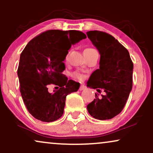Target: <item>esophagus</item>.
I'll return each mask as SVG.
<instances>
[{"instance_id":"obj_1","label":"esophagus","mask_w":153,"mask_h":153,"mask_svg":"<svg viewBox=\"0 0 153 153\" xmlns=\"http://www.w3.org/2000/svg\"><path fill=\"white\" fill-rule=\"evenodd\" d=\"M85 88H86V87H85V85H80V88H79V90L82 91V90H84V89H85Z\"/></svg>"}]
</instances>
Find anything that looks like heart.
Listing matches in <instances>:
<instances>
[{
  "instance_id": "obj_1",
  "label": "heart",
  "mask_w": 153,
  "mask_h": 153,
  "mask_svg": "<svg viewBox=\"0 0 153 153\" xmlns=\"http://www.w3.org/2000/svg\"><path fill=\"white\" fill-rule=\"evenodd\" d=\"M95 50H94V48L88 47V48H85V50H84L83 53L84 54H89V53H91V52H94V51H95ZM67 58H68V56H67ZM72 75H73V78L78 79V80H82V79H83V78H84L83 75H82L81 73H78V72H75V73H73V74H72Z\"/></svg>"
}]
</instances>
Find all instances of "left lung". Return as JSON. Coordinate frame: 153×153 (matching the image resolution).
Listing matches in <instances>:
<instances>
[{"label":"left lung","instance_id":"obj_1","mask_svg":"<svg viewBox=\"0 0 153 153\" xmlns=\"http://www.w3.org/2000/svg\"><path fill=\"white\" fill-rule=\"evenodd\" d=\"M87 36L101 54L100 66L91 75L87 86L96 89V99L87 106L95 119L108 120L123 110L132 88L133 62L128 50L113 36L101 31H90Z\"/></svg>","mask_w":153,"mask_h":153}]
</instances>
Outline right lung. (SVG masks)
<instances>
[{
	"instance_id": "add662e5",
	"label": "right lung",
	"mask_w": 153,
	"mask_h": 153,
	"mask_svg": "<svg viewBox=\"0 0 153 153\" xmlns=\"http://www.w3.org/2000/svg\"><path fill=\"white\" fill-rule=\"evenodd\" d=\"M85 38L80 31L51 29L33 38L22 51L17 71L20 92L35 119L51 122L62 116L66 96L80 87V83L62 74L63 61L72 45ZM51 84L60 87L53 94L48 91Z\"/></svg>"
}]
</instances>
